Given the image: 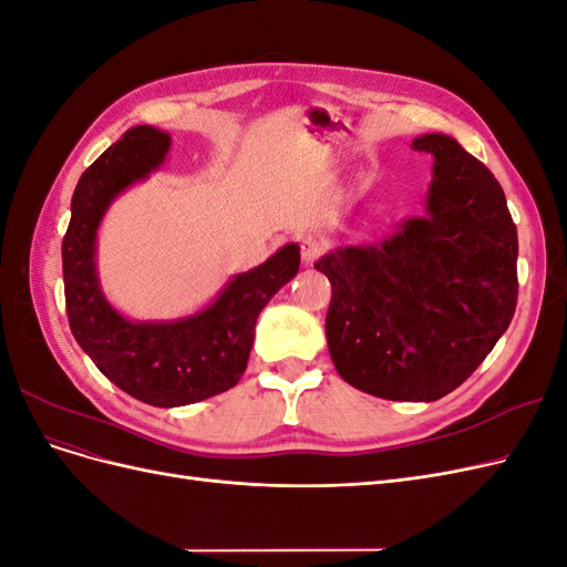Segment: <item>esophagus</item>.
Returning <instances> with one entry per match:
<instances>
[{"label": "esophagus", "mask_w": 567, "mask_h": 567, "mask_svg": "<svg viewBox=\"0 0 567 567\" xmlns=\"http://www.w3.org/2000/svg\"><path fill=\"white\" fill-rule=\"evenodd\" d=\"M321 250H323V244H321V241H317V238H312V236L302 238V241H300V255H302V265H305V267L315 265V262H317V257L321 255Z\"/></svg>", "instance_id": "esophagus-1"}]
</instances>
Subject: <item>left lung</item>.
<instances>
[{
    "mask_svg": "<svg viewBox=\"0 0 567 567\" xmlns=\"http://www.w3.org/2000/svg\"><path fill=\"white\" fill-rule=\"evenodd\" d=\"M433 156L423 215L367 246L321 255L326 340L340 379L373 398L435 402L483 364L516 312L518 231L489 169L450 134Z\"/></svg>",
    "mask_w": 567,
    "mask_h": 567,
    "instance_id": "8db88e82",
    "label": "left lung"
}]
</instances>
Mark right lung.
<instances>
[{
	"instance_id": "obj_1",
	"label": "right lung",
	"mask_w": 567,
	"mask_h": 567,
	"mask_svg": "<svg viewBox=\"0 0 567 567\" xmlns=\"http://www.w3.org/2000/svg\"><path fill=\"white\" fill-rule=\"evenodd\" d=\"M169 134L130 127L84 169L63 238L65 310L78 346L120 390L151 406H186L234 388L246 371L255 323L265 305L298 274L300 246L234 274L200 310L177 319L125 317L99 281L96 238L113 200L165 165Z\"/></svg>"
}]
</instances>
